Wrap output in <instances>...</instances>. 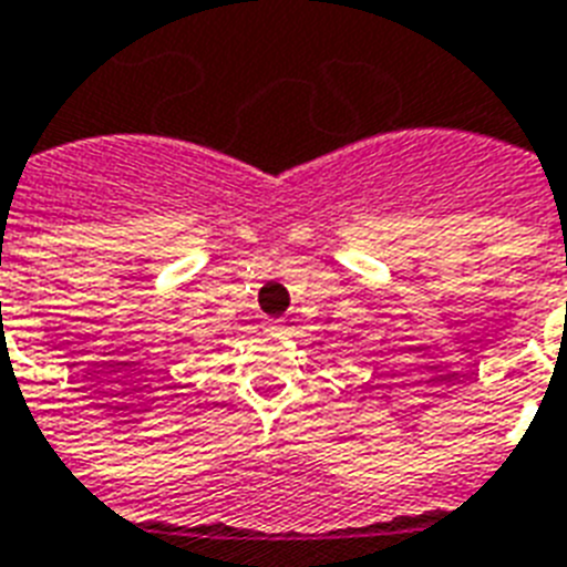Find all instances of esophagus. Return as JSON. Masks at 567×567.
Returning <instances> with one entry per match:
<instances>
[{"mask_svg":"<svg viewBox=\"0 0 567 567\" xmlns=\"http://www.w3.org/2000/svg\"><path fill=\"white\" fill-rule=\"evenodd\" d=\"M267 330H270V332H282L285 327H282V321H267Z\"/></svg>","mask_w":567,"mask_h":567,"instance_id":"esophagus-1","label":"esophagus"}]
</instances>
